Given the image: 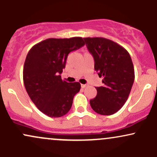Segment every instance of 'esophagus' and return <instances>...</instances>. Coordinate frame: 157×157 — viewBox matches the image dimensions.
<instances>
[{"label": "esophagus", "mask_w": 157, "mask_h": 157, "mask_svg": "<svg viewBox=\"0 0 157 157\" xmlns=\"http://www.w3.org/2000/svg\"><path fill=\"white\" fill-rule=\"evenodd\" d=\"M86 86H87V85H86V84H81V87H82V88H83V89H84V88H86Z\"/></svg>", "instance_id": "esophagus-1"}]
</instances>
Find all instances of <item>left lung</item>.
<instances>
[{
    "mask_svg": "<svg viewBox=\"0 0 157 157\" xmlns=\"http://www.w3.org/2000/svg\"><path fill=\"white\" fill-rule=\"evenodd\" d=\"M87 48L94 60V69L103 77L97 94L90 100L95 112L111 115L125 103L134 81V68L125 48L104 37H85Z\"/></svg>",
    "mask_w": 157,
    "mask_h": 157,
    "instance_id": "1",
    "label": "left lung"
}]
</instances>
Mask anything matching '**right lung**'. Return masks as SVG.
I'll return each instance as SVG.
<instances>
[{
    "label": "right lung",
    "mask_w": 157,
    "mask_h": 157,
    "mask_svg": "<svg viewBox=\"0 0 157 157\" xmlns=\"http://www.w3.org/2000/svg\"><path fill=\"white\" fill-rule=\"evenodd\" d=\"M84 45L80 37L48 38L32 46L27 54L23 71L25 88L34 104L48 117H60L71 109L80 83L67 82L60 75L68 54Z\"/></svg>",
    "instance_id": "add662e5"
}]
</instances>
